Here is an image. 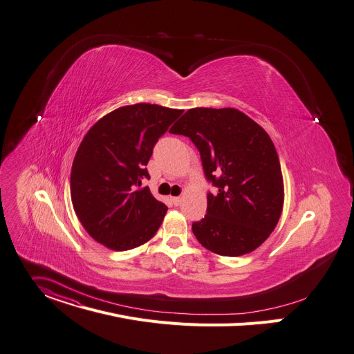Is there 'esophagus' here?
<instances>
[{
    "mask_svg": "<svg viewBox=\"0 0 354 354\" xmlns=\"http://www.w3.org/2000/svg\"><path fill=\"white\" fill-rule=\"evenodd\" d=\"M172 201V203L175 205V206H179L180 205V202H182V198H179V196H176V198H172L171 199Z\"/></svg>",
    "mask_w": 354,
    "mask_h": 354,
    "instance_id": "esophagus-1",
    "label": "esophagus"
}]
</instances>
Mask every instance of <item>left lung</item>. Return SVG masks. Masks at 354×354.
<instances>
[{"mask_svg":"<svg viewBox=\"0 0 354 354\" xmlns=\"http://www.w3.org/2000/svg\"><path fill=\"white\" fill-rule=\"evenodd\" d=\"M169 133L189 137L201 152L206 179L218 192L207 195V213L192 224L207 250L239 257L260 247L274 232L283 206L277 149L261 125L236 109L187 110Z\"/></svg>","mask_w":354,"mask_h":354,"instance_id":"left-lung-1","label":"left lung"}]
</instances>
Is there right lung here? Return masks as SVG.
<instances>
[{"instance_id": "1", "label": "right lung", "mask_w": 354, "mask_h": 354, "mask_svg": "<svg viewBox=\"0 0 354 354\" xmlns=\"http://www.w3.org/2000/svg\"><path fill=\"white\" fill-rule=\"evenodd\" d=\"M183 110L138 103L95 122L76 152L71 174L73 209L84 230L110 250L125 251L151 240L168 207L142 179L153 145Z\"/></svg>"}]
</instances>
